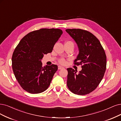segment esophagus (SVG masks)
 <instances>
[{
    "label": "esophagus",
    "mask_w": 121,
    "mask_h": 121,
    "mask_svg": "<svg viewBox=\"0 0 121 121\" xmlns=\"http://www.w3.org/2000/svg\"><path fill=\"white\" fill-rule=\"evenodd\" d=\"M64 68L63 67L60 66H58V69H59V70L62 69H64Z\"/></svg>",
    "instance_id": "1"
}]
</instances>
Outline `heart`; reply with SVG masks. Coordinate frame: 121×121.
Instances as JSON below:
<instances>
[{
    "label": "heart",
    "mask_w": 121,
    "mask_h": 121,
    "mask_svg": "<svg viewBox=\"0 0 121 121\" xmlns=\"http://www.w3.org/2000/svg\"><path fill=\"white\" fill-rule=\"evenodd\" d=\"M67 42L71 43H72L73 44V43L72 42H70V41H68V42H67L66 43H67ZM59 62H60V63H61V64H63L64 65V64H65L66 63V61L64 59H60L59 60Z\"/></svg>",
    "instance_id": "1"
}]
</instances>
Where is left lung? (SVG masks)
I'll use <instances>...</instances> for the list:
<instances>
[{
	"instance_id": "1",
	"label": "left lung",
	"mask_w": 121,
	"mask_h": 121,
	"mask_svg": "<svg viewBox=\"0 0 121 121\" xmlns=\"http://www.w3.org/2000/svg\"><path fill=\"white\" fill-rule=\"evenodd\" d=\"M66 31L78 46L79 53L74 64L82 65L78 74L72 68L67 69V85L75 94H88L95 90L104 77L107 64L105 51L99 40L89 31L80 29Z\"/></svg>"
}]
</instances>
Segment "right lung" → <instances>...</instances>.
<instances>
[{
	"instance_id": "obj_1",
	"label": "right lung",
	"mask_w": 121,
	"mask_h": 121,
	"mask_svg": "<svg viewBox=\"0 0 121 121\" xmlns=\"http://www.w3.org/2000/svg\"><path fill=\"white\" fill-rule=\"evenodd\" d=\"M63 32L59 29L43 28L31 32L22 38L12 57L15 77L21 87L31 94L45 91L58 69L56 65L42 67L45 54L51 53Z\"/></svg>"
}]
</instances>
